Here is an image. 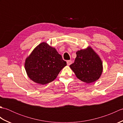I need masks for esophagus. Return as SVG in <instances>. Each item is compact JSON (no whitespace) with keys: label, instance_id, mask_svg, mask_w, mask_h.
Here are the masks:
<instances>
[{"label":"esophagus","instance_id":"esophagus-1","mask_svg":"<svg viewBox=\"0 0 123 123\" xmlns=\"http://www.w3.org/2000/svg\"><path fill=\"white\" fill-rule=\"evenodd\" d=\"M67 63L68 66H70V65L72 63V61L71 60H68V61H67Z\"/></svg>","mask_w":123,"mask_h":123}]
</instances>
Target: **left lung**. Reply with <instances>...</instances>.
Returning a JSON list of instances; mask_svg holds the SVG:
<instances>
[{
	"instance_id": "left-lung-1",
	"label": "left lung",
	"mask_w": 123,
	"mask_h": 123,
	"mask_svg": "<svg viewBox=\"0 0 123 123\" xmlns=\"http://www.w3.org/2000/svg\"><path fill=\"white\" fill-rule=\"evenodd\" d=\"M76 54L74 62L70 66L76 77L88 83L97 80L103 72V63L99 56L90 47L78 51Z\"/></svg>"
}]
</instances>
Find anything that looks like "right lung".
<instances>
[{
	"label": "right lung",
	"instance_id": "obj_1",
	"mask_svg": "<svg viewBox=\"0 0 123 123\" xmlns=\"http://www.w3.org/2000/svg\"><path fill=\"white\" fill-rule=\"evenodd\" d=\"M67 66L55 49L43 42L34 49L25 60V68L28 77L40 85H45L55 79Z\"/></svg>",
	"mask_w": 123,
	"mask_h": 123
}]
</instances>
